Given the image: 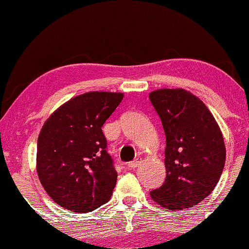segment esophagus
<instances>
[{"instance_id":"esophagus-1","label":"esophagus","mask_w":249,"mask_h":249,"mask_svg":"<svg viewBox=\"0 0 249 249\" xmlns=\"http://www.w3.org/2000/svg\"><path fill=\"white\" fill-rule=\"evenodd\" d=\"M139 163H141V160H132V162L129 163V168H130V169H136V168H137V166L139 165Z\"/></svg>"}]
</instances>
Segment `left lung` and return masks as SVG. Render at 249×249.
Instances as JSON below:
<instances>
[{"mask_svg":"<svg viewBox=\"0 0 249 249\" xmlns=\"http://www.w3.org/2000/svg\"><path fill=\"white\" fill-rule=\"evenodd\" d=\"M165 133V181L150 196L170 210L191 208L216 187L226 162L222 132L200 98L183 89L149 94Z\"/></svg>","mask_w":249,"mask_h":249,"instance_id":"obj_1","label":"left lung"}]
</instances>
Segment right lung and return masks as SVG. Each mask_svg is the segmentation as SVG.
<instances>
[{"label": "right lung", "mask_w": 249, "mask_h": 249, "mask_svg": "<svg viewBox=\"0 0 249 249\" xmlns=\"http://www.w3.org/2000/svg\"><path fill=\"white\" fill-rule=\"evenodd\" d=\"M123 98L118 92L76 95L43 124L37 138V176L62 208L89 213L110 200L117 171L102 127Z\"/></svg>", "instance_id": "right-lung-1"}]
</instances>
